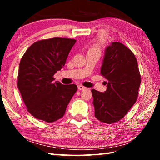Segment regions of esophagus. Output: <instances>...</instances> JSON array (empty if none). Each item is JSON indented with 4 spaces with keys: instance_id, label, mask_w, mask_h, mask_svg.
I'll return each instance as SVG.
<instances>
[{
    "instance_id": "obj_1",
    "label": "esophagus",
    "mask_w": 160,
    "mask_h": 160,
    "mask_svg": "<svg viewBox=\"0 0 160 160\" xmlns=\"http://www.w3.org/2000/svg\"><path fill=\"white\" fill-rule=\"evenodd\" d=\"M78 89L79 90H84V89H85V88L84 86H82V85H78Z\"/></svg>"
}]
</instances>
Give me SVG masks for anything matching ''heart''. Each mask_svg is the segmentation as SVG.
<instances>
[{"instance_id": "heart-1", "label": "heart", "mask_w": 160, "mask_h": 160, "mask_svg": "<svg viewBox=\"0 0 160 160\" xmlns=\"http://www.w3.org/2000/svg\"><path fill=\"white\" fill-rule=\"evenodd\" d=\"M103 44H104V41H103V39H99L92 46V47L90 49V51H94V52H97L100 53V51H101V48L102 47Z\"/></svg>"}]
</instances>
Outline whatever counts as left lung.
Segmentation results:
<instances>
[{"label":"left lung","instance_id":"8db88e82","mask_svg":"<svg viewBox=\"0 0 160 160\" xmlns=\"http://www.w3.org/2000/svg\"><path fill=\"white\" fill-rule=\"evenodd\" d=\"M100 73L108 80L107 89L91 90L94 116L111 124L122 119L136 102L141 76L134 53L120 42L107 47Z\"/></svg>","mask_w":160,"mask_h":160}]
</instances>
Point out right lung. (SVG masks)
<instances>
[{"instance_id":"add662e5","label":"right lung","mask_w":160,"mask_h":160,"mask_svg":"<svg viewBox=\"0 0 160 160\" xmlns=\"http://www.w3.org/2000/svg\"><path fill=\"white\" fill-rule=\"evenodd\" d=\"M76 42L54 37L34 42L21 58L18 88L27 109L37 119L52 123L63 117L78 87L53 82V75L65 66Z\"/></svg>"}]
</instances>
